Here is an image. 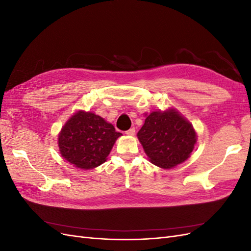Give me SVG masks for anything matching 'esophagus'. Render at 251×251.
Listing matches in <instances>:
<instances>
[{
    "instance_id": "obj_1",
    "label": "esophagus",
    "mask_w": 251,
    "mask_h": 251,
    "mask_svg": "<svg viewBox=\"0 0 251 251\" xmlns=\"http://www.w3.org/2000/svg\"><path fill=\"white\" fill-rule=\"evenodd\" d=\"M135 127H131L130 128V130H128V131H126V135H128V136H134L135 135Z\"/></svg>"
}]
</instances>
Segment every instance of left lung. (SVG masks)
Here are the masks:
<instances>
[{
    "mask_svg": "<svg viewBox=\"0 0 251 251\" xmlns=\"http://www.w3.org/2000/svg\"><path fill=\"white\" fill-rule=\"evenodd\" d=\"M137 137L150 161L162 169L184 162L197 142L192 124L175 109L151 112Z\"/></svg>",
    "mask_w": 251,
    "mask_h": 251,
    "instance_id": "1",
    "label": "left lung"
}]
</instances>
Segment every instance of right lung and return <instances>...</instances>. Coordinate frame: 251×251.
I'll return each mask as SVG.
<instances>
[{"instance_id": "right-lung-1", "label": "right lung", "mask_w": 251, "mask_h": 251, "mask_svg": "<svg viewBox=\"0 0 251 251\" xmlns=\"http://www.w3.org/2000/svg\"><path fill=\"white\" fill-rule=\"evenodd\" d=\"M121 133L92 112L78 111L68 119L58 135L59 153L81 170L102 164Z\"/></svg>"}]
</instances>
